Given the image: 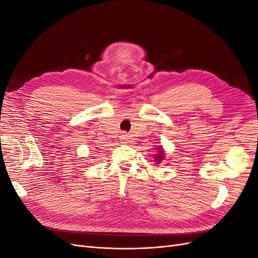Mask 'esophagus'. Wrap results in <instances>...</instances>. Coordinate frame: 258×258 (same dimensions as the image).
Returning <instances> with one entry per match:
<instances>
[{"mask_svg":"<svg viewBox=\"0 0 258 258\" xmlns=\"http://www.w3.org/2000/svg\"><path fill=\"white\" fill-rule=\"evenodd\" d=\"M120 141L122 142V143H124L127 141V139H128V135L126 134V132H121V135H120Z\"/></svg>","mask_w":258,"mask_h":258,"instance_id":"34e87169","label":"esophagus"}]
</instances>
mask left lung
<instances>
[{
  "label": "left lung",
  "instance_id": "8db88e82",
  "mask_svg": "<svg viewBox=\"0 0 258 258\" xmlns=\"http://www.w3.org/2000/svg\"><path fill=\"white\" fill-rule=\"evenodd\" d=\"M165 156H166L165 150H163L161 145L158 146V147H157V153L155 154V157H154L156 163H158V165H159V163H160L163 159H165Z\"/></svg>",
  "mask_w": 258,
  "mask_h": 258
}]
</instances>
